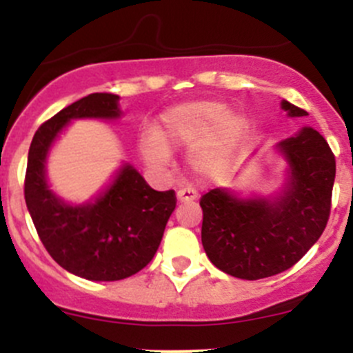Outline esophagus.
Segmentation results:
<instances>
[{
	"label": "esophagus",
	"mask_w": 353,
	"mask_h": 353,
	"mask_svg": "<svg viewBox=\"0 0 353 353\" xmlns=\"http://www.w3.org/2000/svg\"><path fill=\"white\" fill-rule=\"evenodd\" d=\"M198 198V193L194 190H179L177 191V199H179L181 203H186V201H194V199Z\"/></svg>",
	"instance_id": "obj_1"
}]
</instances>
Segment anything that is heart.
<instances>
[{
  "mask_svg": "<svg viewBox=\"0 0 353 353\" xmlns=\"http://www.w3.org/2000/svg\"><path fill=\"white\" fill-rule=\"evenodd\" d=\"M155 133L140 141L141 154L152 165L165 167L169 150H191V170L203 179H219L236 160L248 134V121L222 102L191 101L163 110Z\"/></svg>",
  "mask_w": 353,
  "mask_h": 353,
  "instance_id": "b5f03b06",
  "label": "heart"
}]
</instances>
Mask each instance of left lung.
I'll use <instances>...</instances> for the list:
<instances>
[{"mask_svg": "<svg viewBox=\"0 0 353 353\" xmlns=\"http://www.w3.org/2000/svg\"><path fill=\"white\" fill-rule=\"evenodd\" d=\"M288 117L307 112L280 102ZM285 160L282 188L268 196L215 188L203 194L201 243L210 261L227 275L259 280L294 266L328 223L336 163L325 138L311 126L275 145Z\"/></svg>", "mask_w": 353, "mask_h": 353, "instance_id": "left-lung-1", "label": "left lung"}]
</instances>
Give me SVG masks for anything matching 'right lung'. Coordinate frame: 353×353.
Returning a JSON list of instances; mask_svg holds the SVG:
<instances>
[{"mask_svg": "<svg viewBox=\"0 0 353 353\" xmlns=\"http://www.w3.org/2000/svg\"><path fill=\"white\" fill-rule=\"evenodd\" d=\"M121 116L119 95L90 94L46 121L28 150L25 203L35 230L61 268L92 282L123 280L145 268L176 208L172 190H152L128 162L101 193L83 203L66 201L49 184V154L71 121Z\"/></svg>", "mask_w": 353, "mask_h": 353, "instance_id": "1", "label": "right lung"}]
</instances>
